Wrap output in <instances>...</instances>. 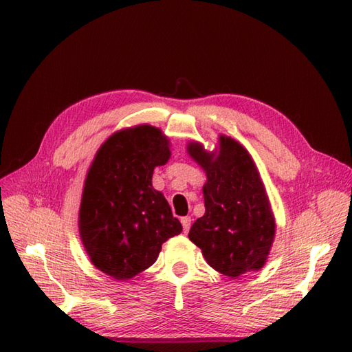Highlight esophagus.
<instances>
[{"label": "esophagus", "instance_id": "esophagus-1", "mask_svg": "<svg viewBox=\"0 0 352 352\" xmlns=\"http://www.w3.org/2000/svg\"><path fill=\"white\" fill-rule=\"evenodd\" d=\"M182 224H183L184 233H187L188 230H190V226H192V217H183L182 218Z\"/></svg>", "mask_w": 352, "mask_h": 352}]
</instances>
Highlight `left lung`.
I'll return each mask as SVG.
<instances>
[{"mask_svg":"<svg viewBox=\"0 0 352 352\" xmlns=\"http://www.w3.org/2000/svg\"><path fill=\"white\" fill-rule=\"evenodd\" d=\"M187 152L208 178L205 215L195 221L188 239L221 274L237 278L261 270L274 242L276 223L254 159L226 135L219 137L218 152L209 153L196 142Z\"/></svg>","mask_w":352,"mask_h":352,"instance_id":"8db88e82","label":"left lung"}]
</instances>
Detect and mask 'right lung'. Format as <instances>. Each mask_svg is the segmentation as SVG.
<instances>
[{"mask_svg":"<svg viewBox=\"0 0 352 352\" xmlns=\"http://www.w3.org/2000/svg\"><path fill=\"white\" fill-rule=\"evenodd\" d=\"M169 157V140L152 125L118 131L96 153L79 208V236L104 274L116 280L137 276L155 264L162 243L183 232L152 186L155 168Z\"/></svg>","mask_w":352,"mask_h":352,"instance_id":"1","label":"right lung"}]
</instances>
